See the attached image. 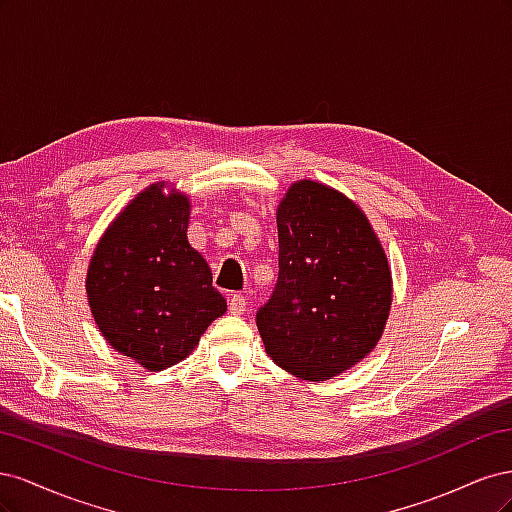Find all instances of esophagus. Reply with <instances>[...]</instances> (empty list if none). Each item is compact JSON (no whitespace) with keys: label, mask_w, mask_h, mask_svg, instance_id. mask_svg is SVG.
Returning <instances> with one entry per match:
<instances>
[{"label":"esophagus","mask_w":512,"mask_h":512,"mask_svg":"<svg viewBox=\"0 0 512 512\" xmlns=\"http://www.w3.org/2000/svg\"><path fill=\"white\" fill-rule=\"evenodd\" d=\"M247 307V299L243 297V294H232V297L228 299V312L235 314V316H241L245 312Z\"/></svg>","instance_id":"obj_1"}]
</instances>
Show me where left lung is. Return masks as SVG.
Instances as JSON below:
<instances>
[{
	"mask_svg": "<svg viewBox=\"0 0 512 512\" xmlns=\"http://www.w3.org/2000/svg\"><path fill=\"white\" fill-rule=\"evenodd\" d=\"M280 273L256 327L271 359L303 380H329L359 363L382 335L391 271L352 200L299 181L277 209Z\"/></svg>",
	"mask_w": 512,
	"mask_h": 512,
	"instance_id": "1",
	"label": "left lung"
}]
</instances>
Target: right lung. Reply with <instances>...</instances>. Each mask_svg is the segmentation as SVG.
Listing matches in <instances>:
<instances>
[{
    "label": "right lung",
    "instance_id": "add662e5",
    "mask_svg": "<svg viewBox=\"0 0 512 512\" xmlns=\"http://www.w3.org/2000/svg\"><path fill=\"white\" fill-rule=\"evenodd\" d=\"M190 203L151 185L104 232L87 271L98 329L151 371L185 359L226 312L207 260L188 243Z\"/></svg>",
    "mask_w": 512,
    "mask_h": 512
}]
</instances>
